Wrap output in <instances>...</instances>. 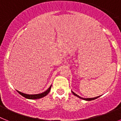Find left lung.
I'll list each match as a JSON object with an SVG mask.
<instances>
[{
    "mask_svg": "<svg viewBox=\"0 0 121 121\" xmlns=\"http://www.w3.org/2000/svg\"><path fill=\"white\" fill-rule=\"evenodd\" d=\"M72 93H73V95H74V96H76L78 97V98H81V99H84V100H94V99H97V98H99V96H98V97H96V98H81V97H80L79 96H78V95H77L76 93H74L73 91H72Z\"/></svg>",
    "mask_w": 121,
    "mask_h": 121,
    "instance_id": "8db88e82",
    "label": "left lung"
}]
</instances>
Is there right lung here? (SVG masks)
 Instances as JSON below:
<instances>
[{
	"label": "right lung",
	"mask_w": 121,
	"mask_h": 121,
	"mask_svg": "<svg viewBox=\"0 0 121 121\" xmlns=\"http://www.w3.org/2000/svg\"><path fill=\"white\" fill-rule=\"evenodd\" d=\"M51 85L49 87L48 89L47 90H46L44 92L40 94H37V95H26V94H24L23 93H21L20 91H18L17 92L19 93L20 95H21L22 96L25 97V98H27V99H40V98H43V97L45 96L46 95H47L49 93V92L50 91V90H51Z\"/></svg>",
	"instance_id": "add662e5"
}]
</instances>
